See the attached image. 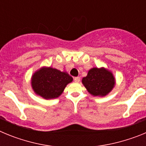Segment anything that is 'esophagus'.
Returning <instances> with one entry per match:
<instances>
[{
    "mask_svg": "<svg viewBox=\"0 0 146 146\" xmlns=\"http://www.w3.org/2000/svg\"><path fill=\"white\" fill-rule=\"evenodd\" d=\"M74 81H75V82H80V77H74Z\"/></svg>",
    "mask_w": 146,
    "mask_h": 146,
    "instance_id": "obj_1",
    "label": "esophagus"
}]
</instances>
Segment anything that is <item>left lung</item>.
Returning a JSON list of instances; mask_svg holds the SVG:
<instances>
[{"label":"left lung","instance_id":"obj_1","mask_svg":"<svg viewBox=\"0 0 146 146\" xmlns=\"http://www.w3.org/2000/svg\"><path fill=\"white\" fill-rule=\"evenodd\" d=\"M87 91L95 96H104L111 91L115 86L113 74L104 68H93L82 80Z\"/></svg>","mask_w":146,"mask_h":146}]
</instances>
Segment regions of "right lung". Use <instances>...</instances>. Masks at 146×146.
Segmentation results:
<instances>
[{
	"label": "right lung",
	"instance_id": "obj_1",
	"mask_svg": "<svg viewBox=\"0 0 146 146\" xmlns=\"http://www.w3.org/2000/svg\"><path fill=\"white\" fill-rule=\"evenodd\" d=\"M72 80L73 78L66 72L43 67L32 76L31 85L36 94L45 99H50L58 97Z\"/></svg>",
	"mask_w": 146,
	"mask_h": 146
}]
</instances>
